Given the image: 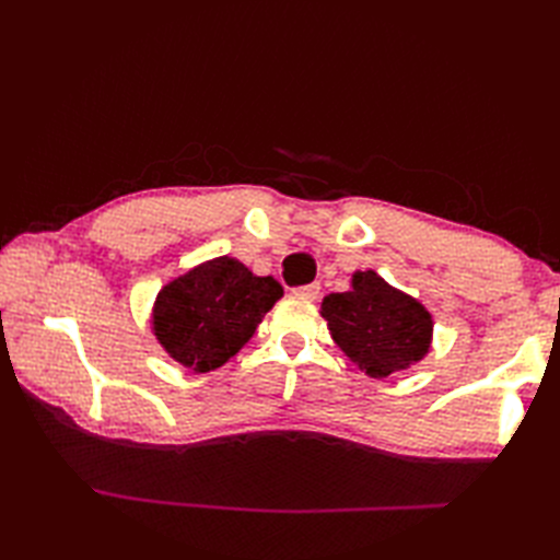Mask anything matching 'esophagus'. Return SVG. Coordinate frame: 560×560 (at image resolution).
Instances as JSON below:
<instances>
[{
    "label": "esophagus",
    "mask_w": 560,
    "mask_h": 560,
    "mask_svg": "<svg viewBox=\"0 0 560 560\" xmlns=\"http://www.w3.org/2000/svg\"><path fill=\"white\" fill-rule=\"evenodd\" d=\"M299 299H305V301H317L319 299V283H307V287H301L293 291Z\"/></svg>",
    "instance_id": "esophagus-1"
}]
</instances>
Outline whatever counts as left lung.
<instances>
[{
	"mask_svg": "<svg viewBox=\"0 0 560 560\" xmlns=\"http://www.w3.org/2000/svg\"><path fill=\"white\" fill-rule=\"evenodd\" d=\"M319 315L337 347L377 380L407 371L431 351V313L373 269L353 271L349 291L325 295Z\"/></svg>",
	"mask_w": 560,
	"mask_h": 560,
	"instance_id": "8db88e82",
	"label": "left lung"
}]
</instances>
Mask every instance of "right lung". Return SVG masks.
I'll return each instance as SVG.
<instances>
[{
	"label": "right lung",
	"mask_w": 560,
	"mask_h": 560,
	"mask_svg": "<svg viewBox=\"0 0 560 560\" xmlns=\"http://www.w3.org/2000/svg\"><path fill=\"white\" fill-rule=\"evenodd\" d=\"M281 295L273 277H257L229 255L213 257L159 291L151 311L153 337L189 371H217L245 347Z\"/></svg>",
	"instance_id": "obj_1"
}]
</instances>
